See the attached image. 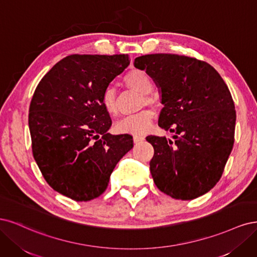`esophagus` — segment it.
<instances>
[{
	"mask_svg": "<svg viewBox=\"0 0 257 257\" xmlns=\"http://www.w3.org/2000/svg\"><path fill=\"white\" fill-rule=\"evenodd\" d=\"M144 140H145V137L142 136V135H135L134 136V142L135 143H141Z\"/></svg>",
	"mask_w": 257,
	"mask_h": 257,
	"instance_id": "esophagus-1",
	"label": "esophagus"
}]
</instances>
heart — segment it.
Listing matches in <instances>:
<instances>
[{
    "label": "heart",
    "instance_id": "1",
    "mask_svg": "<svg viewBox=\"0 0 257 257\" xmlns=\"http://www.w3.org/2000/svg\"><path fill=\"white\" fill-rule=\"evenodd\" d=\"M125 83L131 87L137 89L138 92L144 94L143 104H154L155 98L150 94L153 90V80L148 76V73L142 69H132L130 70L125 78ZM101 103L107 114L115 115L117 113V97L116 92L112 86L104 88L101 95ZM154 118V114L151 111H142L140 113L129 115V116L122 117L116 121L114 129L118 134H130L140 135L150 128Z\"/></svg>",
    "mask_w": 257,
    "mask_h": 257
}]
</instances>
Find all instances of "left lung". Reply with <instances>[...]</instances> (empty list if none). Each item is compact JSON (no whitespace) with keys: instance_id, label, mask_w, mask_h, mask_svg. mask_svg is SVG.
Returning <instances> with one entry per match:
<instances>
[{"instance_id":"obj_1","label":"left lung","mask_w":257,"mask_h":257,"mask_svg":"<svg viewBox=\"0 0 257 257\" xmlns=\"http://www.w3.org/2000/svg\"><path fill=\"white\" fill-rule=\"evenodd\" d=\"M159 88L158 125L173 141L150 136L155 154L150 162L155 184L176 200L189 201L212 189L222 176L234 145L236 111L225 82L208 63L177 54L139 56Z\"/></svg>"}]
</instances>
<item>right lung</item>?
<instances>
[{
    "label": "right lung",
    "mask_w": 257,
    "mask_h": 257,
    "mask_svg": "<svg viewBox=\"0 0 257 257\" xmlns=\"http://www.w3.org/2000/svg\"><path fill=\"white\" fill-rule=\"evenodd\" d=\"M129 64L127 54L66 56L33 95V156L49 186L73 201L101 195L115 165L134 147L131 136L107 132L112 120L101 103L104 88Z\"/></svg>",
    "instance_id": "obj_1"
}]
</instances>
